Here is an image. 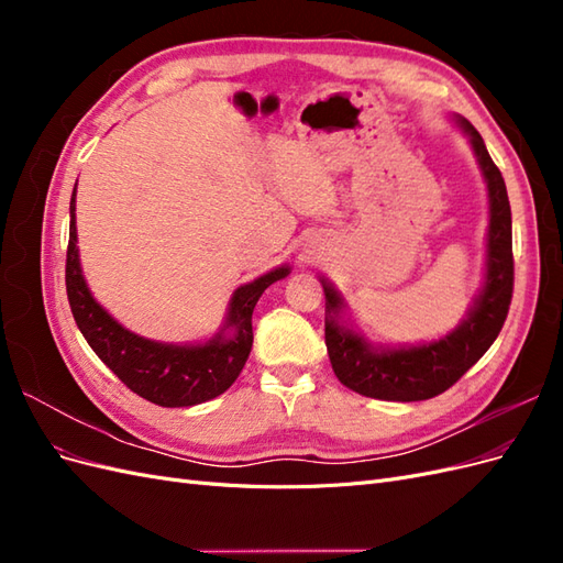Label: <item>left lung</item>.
Wrapping results in <instances>:
<instances>
[{"label": "left lung", "instance_id": "1", "mask_svg": "<svg viewBox=\"0 0 563 563\" xmlns=\"http://www.w3.org/2000/svg\"><path fill=\"white\" fill-rule=\"evenodd\" d=\"M451 119L467 135L488 197L484 284L457 327L430 343H371L354 327L343 294L327 277H319L323 296H327L323 333H327L333 373L345 387L371 399L422 401L446 391L493 345L505 323L509 300H512V211H509L505 180L498 166L493 164L479 131L465 117L453 114Z\"/></svg>", "mask_w": 563, "mask_h": 563}]
</instances>
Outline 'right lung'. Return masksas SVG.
Listing matches in <instances>:
<instances>
[{"label":"right lung","mask_w":563,"mask_h":563,"mask_svg":"<svg viewBox=\"0 0 563 563\" xmlns=\"http://www.w3.org/2000/svg\"><path fill=\"white\" fill-rule=\"evenodd\" d=\"M77 185L70 199V242H67L65 286L81 335L114 376L135 395L166 408L197 406L216 399L240 376L253 345L251 317L267 286L291 275L279 265L234 288L220 329L201 343H159L122 327L100 305L84 279L75 216Z\"/></svg>","instance_id":"add662e5"}]
</instances>
